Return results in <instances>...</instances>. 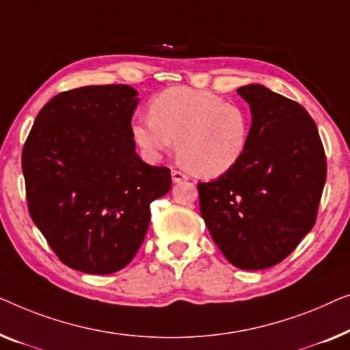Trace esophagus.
Returning <instances> with one entry per match:
<instances>
[{
	"instance_id": "34e87169",
	"label": "esophagus",
	"mask_w": 350,
	"mask_h": 350,
	"mask_svg": "<svg viewBox=\"0 0 350 350\" xmlns=\"http://www.w3.org/2000/svg\"><path fill=\"white\" fill-rule=\"evenodd\" d=\"M171 177H173V182H182V180H187V176L182 173L179 170H173L171 171Z\"/></svg>"
}]
</instances>
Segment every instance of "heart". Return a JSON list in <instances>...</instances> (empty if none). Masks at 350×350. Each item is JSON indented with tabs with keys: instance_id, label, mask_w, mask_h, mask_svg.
<instances>
[{
	"instance_id": "1",
	"label": "heart",
	"mask_w": 350,
	"mask_h": 350,
	"mask_svg": "<svg viewBox=\"0 0 350 350\" xmlns=\"http://www.w3.org/2000/svg\"><path fill=\"white\" fill-rule=\"evenodd\" d=\"M149 116L131 124L133 141L147 160H160L176 139L177 154L193 173L219 177L233 170L247 150V109L217 93L168 88L150 101Z\"/></svg>"
}]
</instances>
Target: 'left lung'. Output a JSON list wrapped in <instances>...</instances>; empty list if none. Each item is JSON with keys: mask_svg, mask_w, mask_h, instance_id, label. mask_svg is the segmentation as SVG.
Returning a JSON list of instances; mask_svg holds the SVG:
<instances>
[{"mask_svg": "<svg viewBox=\"0 0 350 350\" xmlns=\"http://www.w3.org/2000/svg\"><path fill=\"white\" fill-rule=\"evenodd\" d=\"M238 93L252 112L247 150L226 174L198 182L200 213L231 265L265 269L288 257L316 224L327 159L301 105L258 83Z\"/></svg>", "mask_w": 350, "mask_h": 350, "instance_id": "1", "label": "left lung"}]
</instances>
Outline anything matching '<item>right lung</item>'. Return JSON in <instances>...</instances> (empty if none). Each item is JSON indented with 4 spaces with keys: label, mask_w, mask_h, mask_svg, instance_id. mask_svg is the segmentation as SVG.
I'll list each match as a JSON object with an SVG mask.
<instances>
[{
    "label": "right lung",
    "mask_w": 350,
    "mask_h": 350,
    "mask_svg": "<svg viewBox=\"0 0 350 350\" xmlns=\"http://www.w3.org/2000/svg\"><path fill=\"white\" fill-rule=\"evenodd\" d=\"M136 96L124 83L58 93L23 146L29 215L76 271L125 268L146 238L150 203L171 189L170 168L144 163L135 150Z\"/></svg>",
    "instance_id": "add662e5"
}]
</instances>
